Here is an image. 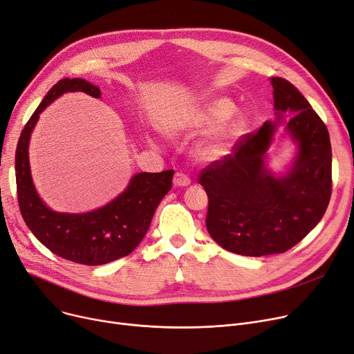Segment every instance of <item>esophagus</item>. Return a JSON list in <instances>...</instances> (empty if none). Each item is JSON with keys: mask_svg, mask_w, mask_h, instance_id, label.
<instances>
[{"mask_svg": "<svg viewBox=\"0 0 354 354\" xmlns=\"http://www.w3.org/2000/svg\"><path fill=\"white\" fill-rule=\"evenodd\" d=\"M173 183H174V186H177V187H186V186H189V184H190V177L186 173L177 171L174 174Z\"/></svg>", "mask_w": 354, "mask_h": 354, "instance_id": "obj_1", "label": "esophagus"}]
</instances>
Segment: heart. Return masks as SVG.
<instances>
[{
	"mask_svg": "<svg viewBox=\"0 0 354 354\" xmlns=\"http://www.w3.org/2000/svg\"><path fill=\"white\" fill-rule=\"evenodd\" d=\"M234 106L227 99H214L212 102L206 104L205 106H201L198 109H194L186 118L183 120V125L186 128L192 129H205V128H212L216 127L217 124L223 122L226 118L233 112ZM248 122L243 116L234 118L233 121H230L223 131L221 132V136L217 137V140L210 144L209 147V154L212 156H221L223 154L229 142L236 140L241 137L242 133L246 131Z\"/></svg>",
	"mask_w": 354,
	"mask_h": 354,
	"instance_id": "1",
	"label": "heart"
}]
</instances>
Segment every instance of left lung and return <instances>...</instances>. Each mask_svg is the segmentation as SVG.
<instances>
[{
    "label": "left lung",
    "mask_w": 354,
    "mask_h": 354,
    "mask_svg": "<svg viewBox=\"0 0 354 354\" xmlns=\"http://www.w3.org/2000/svg\"><path fill=\"white\" fill-rule=\"evenodd\" d=\"M274 108L292 113L287 131L298 142L292 170L274 177L265 170V151L277 122L243 136L232 154L198 174L209 198L206 227L223 249L243 257L283 254L318 225L331 197V144L326 124L308 100L282 77H271Z\"/></svg>",
    "instance_id": "8db88e82"
}]
</instances>
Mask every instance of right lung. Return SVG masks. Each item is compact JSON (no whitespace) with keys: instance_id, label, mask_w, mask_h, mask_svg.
Here are the masks:
<instances>
[{"instance_id":"add662e5","label":"right lung","mask_w":354,"mask_h":354,"mask_svg":"<svg viewBox=\"0 0 354 354\" xmlns=\"http://www.w3.org/2000/svg\"><path fill=\"white\" fill-rule=\"evenodd\" d=\"M85 92L99 97V88L83 79L64 77L47 92L30 116L15 151L19 206L32 234L60 258L82 265H104L129 255L153 221L162 197L171 190L174 170L140 173L127 190L106 206L83 214L56 213L40 200L30 174L28 141L41 111L64 92Z\"/></svg>"}]
</instances>
